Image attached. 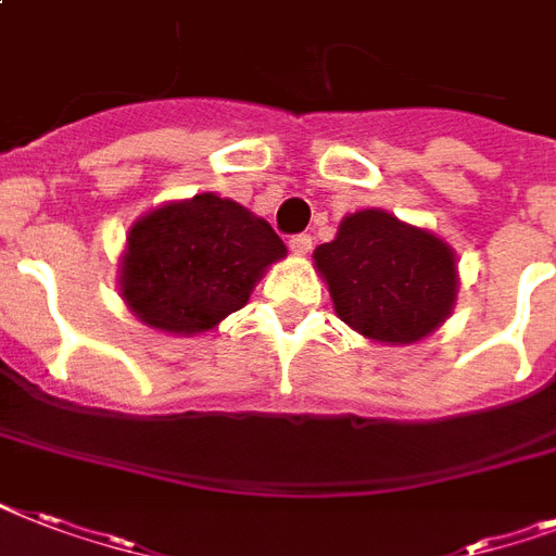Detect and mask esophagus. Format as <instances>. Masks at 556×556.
Returning <instances> with one entry per match:
<instances>
[{
	"instance_id": "34e87169",
	"label": "esophagus",
	"mask_w": 556,
	"mask_h": 556,
	"mask_svg": "<svg viewBox=\"0 0 556 556\" xmlns=\"http://www.w3.org/2000/svg\"><path fill=\"white\" fill-rule=\"evenodd\" d=\"M288 248H291V251L300 253V256H303V253L312 251V236H308V233L291 236V239H288Z\"/></svg>"
}]
</instances>
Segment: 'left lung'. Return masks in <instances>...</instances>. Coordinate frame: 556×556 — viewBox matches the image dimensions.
Instances as JSON below:
<instances>
[{
  "instance_id": "obj_1",
  "label": "left lung",
  "mask_w": 556,
  "mask_h": 556,
  "mask_svg": "<svg viewBox=\"0 0 556 556\" xmlns=\"http://www.w3.org/2000/svg\"><path fill=\"white\" fill-rule=\"evenodd\" d=\"M334 312L380 343H415L439 329L456 300V256L439 236L383 210L343 218L314 251Z\"/></svg>"
}]
</instances>
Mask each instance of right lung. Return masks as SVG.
<instances>
[{"label": "right lung", "mask_w": 556, "mask_h": 556, "mask_svg": "<svg viewBox=\"0 0 556 556\" xmlns=\"http://www.w3.org/2000/svg\"><path fill=\"white\" fill-rule=\"evenodd\" d=\"M279 256H286V244L265 218L201 192L135 222L121 294L152 329L195 334L239 312L262 270Z\"/></svg>", "instance_id": "1"}]
</instances>
